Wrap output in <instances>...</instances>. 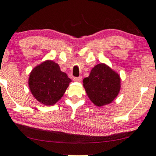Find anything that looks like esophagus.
<instances>
[{"instance_id":"esophagus-1","label":"esophagus","mask_w":156,"mask_h":156,"mask_svg":"<svg viewBox=\"0 0 156 156\" xmlns=\"http://www.w3.org/2000/svg\"><path fill=\"white\" fill-rule=\"evenodd\" d=\"M82 76H78V77H74V82H80L81 81H82Z\"/></svg>"}]
</instances>
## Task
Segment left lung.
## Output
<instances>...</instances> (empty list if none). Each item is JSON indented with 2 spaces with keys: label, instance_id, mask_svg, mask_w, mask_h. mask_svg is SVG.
Wrapping results in <instances>:
<instances>
[{
  "label": "left lung",
  "instance_id": "left-lung-1",
  "mask_svg": "<svg viewBox=\"0 0 156 156\" xmlns=\"http://www.w3.org/2000/svg\"><path fill=\"white\" fill-rule=\"evenodd\" d=\"M119 74L104 63L92 68L89 76L83 80L87 96L95 105L110 104L119 93L121 84Z\"/></svg>",
  "mask_w": 156,
  "mask_h": 156
}]
</instances>
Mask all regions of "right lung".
I'll use <instances>...</instances> for the list:
<instances>
[{
  "label": "right lung",
  "instance_id": "obj_1",
  "mask_svg": "<svg viewBox=\"0 0 156 156\" xmlns=\"http://www.w3.org/2000/svg\"><path fill=\"white\" fill-rule=\"evenodd\" d=\"M71 82L58 63L47 60L31 70L28 84L31 94L39 102L53 105L61 99Z\"/></svg>",
  "mask_w": 156,
  "mask_h": 156
}]
</instances>
